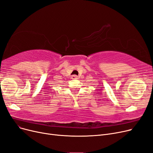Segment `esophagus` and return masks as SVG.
<instances>
[{
    "label": "esophagus",
    "instance_id": "1",
    "mask_svg": "<svg viewBox=\"0 0 153 153\" xmlns=\"http://www.w3.org/2000/svg\"><path fill=\"white\" fill-rule=\"evenodd\" d=\"M71 78H72V79H78V77L76 75H73V76H72Z\"/></svg>",
    "mask_w": 153,
    "mask_h": 153
}]
</instances>
